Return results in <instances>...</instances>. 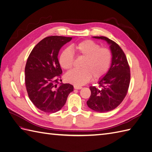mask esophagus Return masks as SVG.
Wrapping results in <instances>:
<instances>
[{"label": "esophagus", "instance_id": "esophagus-1", "mask_svg": "<svg viewBox=\"0 0 152 152\" xmlns=\"http://www.w3.org/2000/svg\"><path fill=\"white\" fill-rule=\"evenodd\" d=\"M74 88L76 89V90H80V89H82V87L79 86H76V85H75V86H74Z\"/></svg>", "mask_w": 152, "mask_h": 152}]
</instances>
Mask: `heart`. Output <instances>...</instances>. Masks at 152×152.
Here are the masks:
<instances>
[{"instance_id": "obj_1", "label": "heart", "mask_w": 152, "mask_h": 152, "mask_svg": "<svg viewBox=\"0 0 152 152\" xmlns=\"http://www.w3.org/2000/svg\"><path fill=\"white\" fill-rule=\"evenodd\" d=\"M72 49L79 57L84 58V61L82 69H73L66 74L65 79L68 83L82 86L86 84L92 76L94 79H99L108 72L112 55L108 48H101L98 43L91 40H85L73 44ZM73 61V53L69 48L62 51L58 58L59 64L64 69L72 68Z\"/></svg>"}]
</instances>
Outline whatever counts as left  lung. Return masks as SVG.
Instances as JSON below:
<instances>
[{"instance_id":"1","label":"left lung","mask_w":152,"mask_h":152,"mask_svg":"<svg viewBox=\"0 0 152 152\" xmlns=\"http://www.w3.org/2000/svg\"><path fill=\"white\" fill-rule=\"evenodd\" d=\"M108 42L112 54L108 72L100 79L99 88L90 86L91 95L87 105L95 112L104 113L116 108L123 102L130 82V70L123 50L112 40L106 37H94Z\"/></svg>"}]
</instances>
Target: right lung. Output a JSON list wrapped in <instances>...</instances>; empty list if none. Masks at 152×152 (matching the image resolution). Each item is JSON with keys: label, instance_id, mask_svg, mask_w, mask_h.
<instances>
[{"label": "right lung", "instance_id": "add662e5", "mask_svg": "<svg viewBox=\"0 0 152 152\" xmlns=\"http://www.w3.org/2000/svg\"><path fill=\"white\" fill-rule=\"evenodd\" d=\"M72 37L50 36L33 48L25 67V84L28 97L37 108L46 113H55L64 106L73 91L70 84L59 83L62 73L58 60L62 46Z\"/></svg>", "mask_w": 152, "mask_h": 152}]
</instances>
